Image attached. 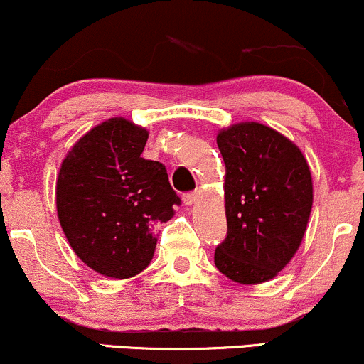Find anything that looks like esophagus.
I'll use <instances>...</instances> for the list:
<instances>
[{
  "instance_id": "esophagus-1",
  "label": "esophagus",
  "mask_w": 364,
  "mask_h": 364,
  "mask_svg": "<svg viewBox=\"0 0 364 364\" xmlns=\"http://www.w3.org/2000/svg\"><path fill=\"white\" fill-rule=\"evenodd\" d=\"M196 200H198V193H196V191H190V193L183 195V203L188 205V207H190V205H193Z\"/></svg>"
}]
</instances>
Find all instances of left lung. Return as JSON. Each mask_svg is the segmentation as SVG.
I'll return each instance as SVG.
<instances>
[{
	"label": "left lung",
	"instance_id": "8db88e82",
	"mask_svg": "<svg viewBox=\"0 0 364 364\" xmlns=\"http://www.w3.org/2000/svg\"><path fill=\"white\" fill-rule=\"evenodd\" d=\"M225 163L227 235L215 266L232 282L274 278L304 239L312 176L300 149L269 127L246 122L217 135Z\"/></svg>",
	"mask_w": 364,
	"mask_h": 364
}]
</instances>
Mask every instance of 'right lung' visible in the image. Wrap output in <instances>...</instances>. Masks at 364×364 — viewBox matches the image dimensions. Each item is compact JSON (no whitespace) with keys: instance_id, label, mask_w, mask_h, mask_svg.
Wrapping results in <instances>:
<instances>
[{"instance_id":"1","label":"right lung","mask_w":364,"mask_h":364,"mask_svg":"<svg viewBox=\"0 0 364 364\" xmlns=\"http://www.w3.org/2000/svg\"><path fill=\"white\" fill-rule=\"evenodd\" d=\"M147 130L110 118L74 144L57 178V215L74 252L96 273L130 278L146 269L156 225L181 198L166 166L144 159Z\"/></svg>"}]
</instances>
